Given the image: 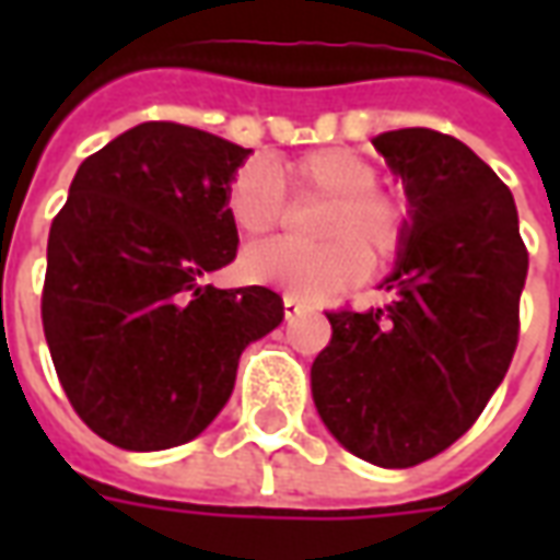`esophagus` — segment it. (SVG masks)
Segmentation results:
<instances>
[{"label": "esophagus", "mask_w": 560, "mask_h": 560, "mask_svg": "<svg viewBox=\"0 0 560 560\" xmlns=\"http://www.w3.org/2000/svg\"><path fill=\"white\" fill-rule=\"evenodd\" d=\"M281 303H284V317H288V320L303 312V300H300V296H293V293H284V296H281Z\"/></svg>", "instance_id": "esophagus-1"}]
</instances>
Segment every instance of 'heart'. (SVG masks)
I'll list each match as a JSON object with an SVG mask.
<instances>
[{"mask_svg": "<svg viewBox=\"0 0 560 560\" xmlns=\"http://www.w3.org/2000/svg\"><path fill=\"white\" fill-rule=\"evenodd\" d=\"M224 203L245 240L284 228L288 203H324L312 224V236L320 245L264 243L240 260L248 281L284 288L305 300H324L351 288L369 272V264L387 267L408 231V203L377 183L375 161L341 147L267 164V171L243 167L228 185Z\"/></svg>", "mask_w": 560, "mask_h": 560, "instance_id": "1", "label": "heart"}]
</instances>
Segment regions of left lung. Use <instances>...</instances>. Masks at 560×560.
Wrapping results in <instances>:
<instances>
[{
  "instance_id": "8db88e82",
  "label": "left lung",
  "mask_w": 560,
  "mask_h": 560,
  "mask_svg": "<svg viewBox=\"0 0 560 560\" xmlns=\"http://www.w3.org/2000/svg\"><path fill=\"white\" fill-rule=\"evenodd\" d=\"M372 143L413 207L384 281L396 296L327 312L332 339L312 363V396L353 456L413 468L456 444L504 381L528 248L510 188L462 140L401 128Z\"/></svg>"
}]
</instances>
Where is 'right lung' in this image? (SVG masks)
Wrapping results in <instances>:
<instances>
[{
    "label": "right lung",
    "mask_w": 560,
    "mask_h": 560,
    "mask_svg": "<svg viewBox=\"0 0 560 560\" xmlns=\"http://www.w3.org/2000/svg\"><path fill=\"white\" fill-rule=\"evenodd\" d=\"M252 149L143 122L78 167L47 240L44 339L71 408L122 450L191 441L231 399L245 345L281 296L203 276L236 257L228 185Z\"/></svg>",
    "instance_id": "add662e5"
}]
</instances>
